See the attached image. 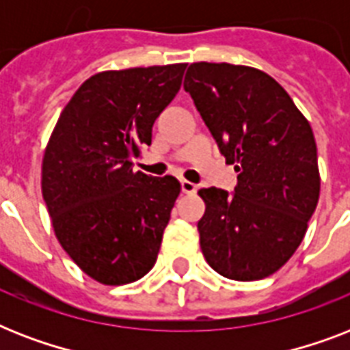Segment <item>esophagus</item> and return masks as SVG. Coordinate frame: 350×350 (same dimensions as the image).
Segmentation results:
<instances>
[{"instance_id": "1", "label": "esophagus", "mask_w": 350, "mask_h": 350, "mask_svg": "<svg viewBox=\"0 0 350 350\" xmlns=\"http://www.w3.org/2000/svg\"><path fill=\"white\" fill-rule=\"evenodd\" d=\"M181 191L185 192V194H194L198 191V185H194L192 181L181 180Z\"/></svg>"}]
</instances>
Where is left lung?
I'll use <instances>...</instances> for the list:
<instances>
[{
  "mask_svg": "<svg viewBox=\"0 0 350 350\" xmlns=\"http://www.w3.org/2000/svg\"><path fill=\"white\" fill-rule=\"evenodd\" d=\"M183 89L239 172L232 196L216 187L198 192L203 256L229 280L271 276L296 252L320 198L309 121L276 79L245 65L192 63Z\"/></svg>",
  "mask_w": 350,
  "mask_h": 350,
  "instance_id": "left-lung-1",
  "label": "left lung"
}]
</instances>
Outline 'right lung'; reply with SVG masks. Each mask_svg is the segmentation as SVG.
<instances>
[{"mask_svg": "<svg viewBox=\"0 0 350 350\" xmlns=\"http://www.w3.org/2000/svg\"><path fill=\"white\" fill-rule=\"evenodd\" d=\"M187 63L90 76L59 114L41 163L52 227L76 265L103 285H125L156 263L181 185L134 172L152 125L181 87Z\"/></svg>", "mask_w": 350, "mask_h": 350, "instance_id": "right-lung-1", "label": "right lung"}]
</instances>
